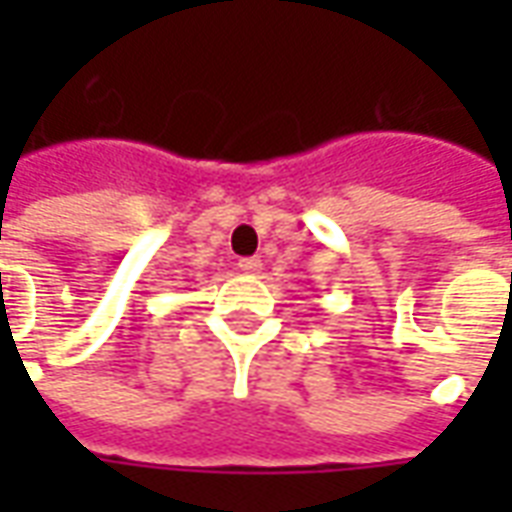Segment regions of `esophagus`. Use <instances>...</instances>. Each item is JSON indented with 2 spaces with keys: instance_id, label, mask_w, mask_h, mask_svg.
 <instances>
[{
  "instance_id": "1",
  "label": "esophagus",
  "mask_w": 512,
  "mask_h": 512,
  "mask_svg": "<svg viewBox=\"0 0 512 512\" xmlns=\"http://www.w3.org/2000/svg\"><path fill=\"white\" fill-rule=\"evenodd\" d=\"M260 268H263L260 257H244V260H238V271L241 274H260Z\"/></svg>"
}]
</instances>
